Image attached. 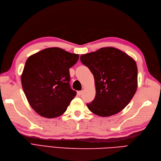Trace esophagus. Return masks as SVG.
Returning <instances> with one entry per match:
<instances>
[{
	"label": "esophagus",
	"instance_id": "obj_1",
	"mask_svg": "<svg viewBox=\"0 0 161 161\" xmlns=\"http://www.w3.org/2000/svg\"><path fill=\"white\" fill-rule=\"evenodd\" d=\"M82 91H77V95L79 96H80L82 95Z\"/></svg>",
	"mask_w": 161,
	"mask_h": 161
}]
</instances>
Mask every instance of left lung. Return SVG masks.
<instances>
[{
    "label": "left lung",
    "mask_w": 161,
    "mask_h": 161,
    "mask_svg": "<svg viewBox=\"0 0 161 161\" xmlns=\"http://www.w3.org/2000/svg\"><path fill=\"white\" fill-rule=\"evenodd\" d=\"M81 62L94 76L96 95L89 109L101 117H109L124 109L138 87V69L132 58L113 47L100 48L81 55Z\"/></svg>",
    "instance_id": "left-lung-1"
}]
</instances>
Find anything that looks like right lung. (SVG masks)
Wrapping results in <instances>:
<instances>
[{
    "mask_svg": "<svg viewBox=\"0 0 161 161\" xmlns=\"http://www.w3.org/2000/svg\"><path fill=\"white\" fill-rule=\"evenodd\" d=\"M79 56L60 47H49L28 58L21 75L27 99L37 114L54 118L66 111L76 92L70 85L69 69Z\"/></svg>",
    "mask_w": 161,
    "mask_h": 161,
    "instance_id": "right-lung-1",
    "label": "right lung"
}]
</instances>
